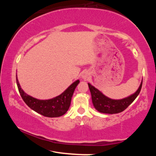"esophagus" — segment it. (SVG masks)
Segmentation results:
<instances>
[{
	"label": "esophagus",
	"mask_w": 156,
	"mask_h": 156,
	"mask_svg": "<svg viewBox=\"0 0 156 156\" xmlns=\"http://www.w3.org/2000/svg\"><path fill=\"white\" fill-rule=\"evenodd\" d=\"M82 78L84 79V80H87V79L88 78V74L87 73H83V75H82Z\"/></svg>",
	"instance_id": "esophagus-1"
}]
</instances>
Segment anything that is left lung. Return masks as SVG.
I'll return each mask as SVG.
<instances>
[{"label": "left lung", "mask_w": 156, "mask_h": 156, "mask_svg": "<svg viewBox=\"0 0 156 156\" xmlns=\"http://www.w3.org/2000/svg\"><path fill=\"white\" fill-rule=\"evenodd\" d=\"M142 85V80L135 93L122 99L115 100L106 96L90 83H88L89 90L91 94L92 102L95 109L100 113H109V114L120 113L126 109L139 95Z\"/></svg>", "instance_id": "left-lung-1"}]
</instances>
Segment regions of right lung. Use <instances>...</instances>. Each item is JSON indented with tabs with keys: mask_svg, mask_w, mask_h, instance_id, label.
<instances>
[{
	"mask_svg": "<svg viewBox=\"0 0 156 156\" xmlns=\"http://www.w3.org/2000/svg\"><path fill=\"white\" fill-rule=\"evenodd\" d=\"M79 83V80L73 82L61 94L53 98L39 100L27 94L23 90L18 82L16 74L18 89L24 102L34 112L49 118L60 117L67 113L69 109L73 92Z\"/></svg>",
	"mask_w": 156,
	"mask_h": 156,
	"instance_id": "1",
	"label": "right lung"
}]
</instances>
